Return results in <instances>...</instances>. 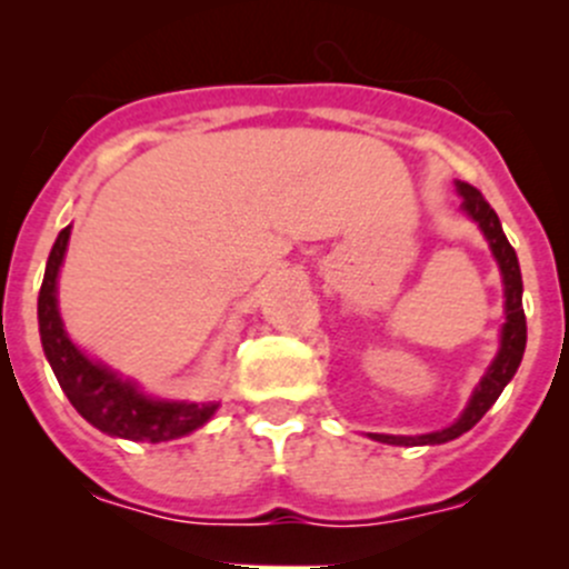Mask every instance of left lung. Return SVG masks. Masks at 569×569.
<instances>
[{
    "label": "left lung",
    "instance_id": "1",
    "mask_svg": "<svg viewBox=\"0 0 569 569\" xmlns=\"http://www.w3.org/2000/svg\"><path fill=\"white\" fill-rule=\"evenodd\" d=\"M457 192L462 194V211L470 217L473 222H479L481 233L490 242L492 256H496L498 269H501L503 278V313H507V321L501 327V349H498L496 360L490 363L487 375L481 377V382L476 386L473 396H470L468 407L460 418H457L451 427L440 429V432H429V435H371L380 443H391V446H435V443H449V440L460 438L462 432H468L470 427L481 421L487 410L496 405V399L501 396L507 382L512 380L515 371H518L520 360H523L526 352V313H523V278H520V263L518 256H515V248L509 244L507 233H503L501 220H498L496 211L490 209L481 192L470 183L457 181Z\"/></svg>",
    "mask_w": 569,
    "mask_h": 569
}]
</instances>
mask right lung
Masks as SVG:
<instances>
[{
	"label": "right lung",
	"instance_id": "right-lung-1",
	"mask_svg": "<svg viewBox=\"0 0 569 569\" xmlns=\"http://www.w3.org/2000/svg\"><path fill=\"white\" fill-rule=\"evenodd\" d=\"M71 226L62 228L46 261L43 286L38 295L40 343L57 382L79 416L112 438L137 443H162L203 427L217 412V401H164L151 399L129 380H120L112 369L93 363L68 338L57 308V274L66 258Z\"/></svg>",
	"mask_w": 569,
	"mask_h": 569
}]
</instances>
